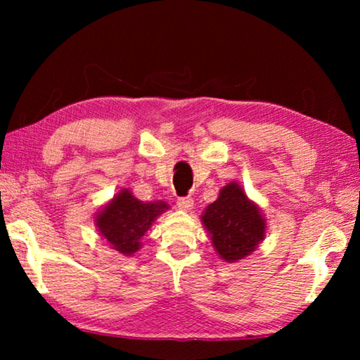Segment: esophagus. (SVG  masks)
I'll return each instance as SVG.
<instances>
[{
  "label": "esophagus",
  "mask_w": 360,
  "mask_h": 360,
  "mask_svg": "<svg viewBox=\"0 0 360 360\" xmlns=\"http://www.w3.org/2000/svg\"><path fill=\"white\" fill-rule=\"evenodd\" d=\"M178 208L182 211H191L192 206H193V200L191 197H181L178 198Z\"/></svg>",
  "instance_id": "obj_1"
}]
</instances>
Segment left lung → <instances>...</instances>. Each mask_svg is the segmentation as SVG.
<instances>
[{"label":"left lung","mask_w":360,"mask_h":360,"mask_svg":"<svg viewBox=\"0 0 360 360\" xmlns=\"http://www.w3.org/2000/svg\"><path fill=\"white\" fill-rule=\"evenodd\" d=\"M200 219L216 254L229 264L246 259L265 240L266 217L236 181L221 188Z\"/></svg>","instance_id":"8db88e82"}]
</instances>
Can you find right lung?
Segmentation results:
<instances>
[{
  "mask_svg": "<svg viewBox=\"0 0 360 360\" xmlns=\"http://www.w3.org/2000/svg\"><path fill=\"white\" fill-rule=\"evenodd\" d=\"M168 210L167 202H141L130 188H122L95 212V227L114 251L133 255L141 249L146 231Z\"/></svg>",
  "mask_w": 360,
  "mask_h": 360,
  "instance_id": "obj_1",
  "label": "right lung"
}]
</instances>
